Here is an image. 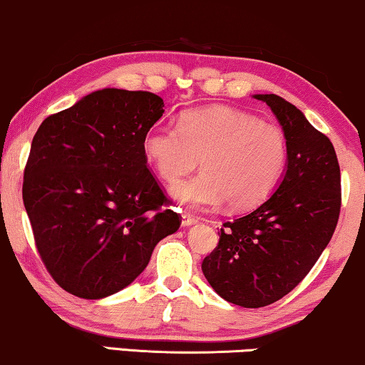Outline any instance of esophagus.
<instances>
[{
  "instance_id": "esophagus-1",
  "label": "esophagus",
  "mask_w": 365,
  "mask_h": 365,
  "mask_svg": "<svg viewBox=\"0 0 365 365\" xmlns=\"http://www.w3.org/2000/svg\"><path fill=\"white\" fill-rule=\"evenodd\" d=\"M197 222H199L197 217L191 216V214H189V212H182V216H181V226L182 227L194 226V224H197Z\"/></svg>"
}]
</instances>
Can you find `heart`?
Returning a JSON list of instances; mask_svg holds the SVG:
<instances>
[{
    "mask_svg": "<svg viewBox=\"0 0 365 365\" xmlns=\"http://www.w3.org/2000/svg\"><path fill=\"white\" fill-rule=\"evenodd\" d=\"M143 153L164 182L185 175L200 161L199 177L169 189L174 201L192 209L226 201L232 209H251L277 186L286 169L287 141L277 124L234 108L211 106L184 113L178 129H149Z\"/></svg>",
    "mask_w": 365,
    "mask_h": 365,
    "instance_id": "obj_1",
    "label": "heart"
}]
</instances>
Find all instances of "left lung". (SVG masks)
Returning a JSON list of instances; mask_svg holds the SVG:
<instances>
[{
    "mask_svg": "<svg viewBox=\"0 0 365 365\" xmlns=\"http://www.w3.org/2000/svg\"><path fill=\"white\" fill-rule=\"evenodd\" d=\"M254 98L272 109L286 134V174L261 206L224 222L217 247L202 261L219 296L251 309L279 301L307 276L341 212V169L329 138L277 94Z\"/></svg>",
    "mask_w": 365,
    "mask_h": 365,
    "instance_id": "1",
    "label": "left lung"
}]
</instances>
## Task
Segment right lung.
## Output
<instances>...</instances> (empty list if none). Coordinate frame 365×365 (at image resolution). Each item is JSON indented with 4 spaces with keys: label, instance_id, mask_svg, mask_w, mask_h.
Masks as SVG:
<instances>
[{
    "label": "right lung",
    "instance_id": "1",
    "mask_svg": "<svg viewBox=\"0 0 365 365\" xmlns=\"http://www.w3.org/2000/svg\"><path fill=\"white\" fill-rule=\"evenodd\" d=\"M163 108L158 94L99 89L34 134L23 202L44 266L73 296L103 299L129 286L181 226L143 153Z\"/></svg>",
    "mask_w": 365,
    "mask_h": 365
}]
</instances>
